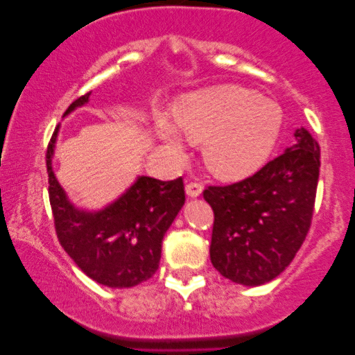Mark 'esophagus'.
Here are the masks:
<instances>
[{"mask_svg": "<svg viewBox=\"0 0 355 355\" xmlns=\"http://www.w3.org/2000/svg\"><path fill=\"white\" fill-rule=\"evenodd\" d=\"M203 187L200 182H187L186 184V193L189 197H198L202 193Z\"/></svg>", "mask_w": 355, "mask_h": 355, "instance_id": "34e87169", "label": "esophagus"}]
</instances>
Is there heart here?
I'll return each mask as SVG.
<instances>
[{"label":"heart","mask_w":355,"mask_h":355,"mask_svg":"<svg viewBox=\"0 0 355 355\" xmlns=\"http://www.w3.org/2000/svg\"><path fill=\"white\" fill-rule=\"evenodd\" d=\"M174 125L189 140L203 142L207 166L223 179H241L259 169L273 150L283 125L275 100L239 85H220L184 96L173 110ZM159 135L173 152L182 139L166 121Z\"/></svg>","instance_id":"b5f03b06"}]
</instances>
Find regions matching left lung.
<instances>
[{"instance_id": "obj_1", "label": "left lung", "mask_w": 355, "mask_h": 355, "mask_svg": "<svg viewBox=\"0 0 355 355\" xmlns=\"http://www.w3.org/2000/svg\"><path fill=\"white\" fill-rule=\"evenodd\" d=\"M297 144L230 186H208L213 208L210 260L244 286H260L283 273L312 225L320 174V147L304 128Z\"/></svg>"}]
</instances>
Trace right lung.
I'll return each mask as SVG.
<instances>
[{
    "mask_svg": "<svg viewBox=\"0 0 355 355\" xmlns=\"http://www.w3.org/2000/svg\"><path fill=\"white\" fill-rule=\"evenodd\" d=\"M85 94L64 114L89 101ZM58 128L46 148L48 196L56 236L76 265L108 288H132L158 270L162 242L186 202L182 178L159 181L140 176L118 200L100 211H84L67 200L51 168Z\"/></svg>",
    "mask_w": 355,
    "mask_h": 355,
    "instance_id": "obj_1",
    "label": "right lung"
}]
</instances>
